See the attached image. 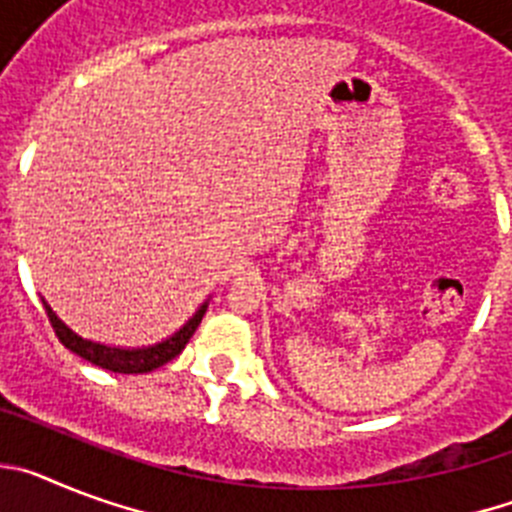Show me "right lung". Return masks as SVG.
<instances>
[{
    "instance_id": "obj_1",
    "label": "right lung",
    "mask_w": 512,
    "mask_h": 512,
    "mask_svg": "<svg viewBox=\"0 0 512 512\" xmlns=\"http://www.w3.org/2000/svg\"><path fill=\"white\" fill-rule=\"evenodd\" d=\"M43 307L45 312H48V320H51L58 341H61L63 346L69 348V351H74L76 356H81V359L92 361L94 366H102V369L115 374H146V372H153V369H158V366H164L166 361L176 359V356L184 351V346L189 343V338L194 336V330H197V325L202 323V318H205V312H207V302H202L200 310L194 312L192 318H189L182 328L176 330L174 336L156 343V346L120 348V346H104V343H94V341H87V338L76 336L74 330L58 318L56 312L51 310V305H48L45 300H43Z\"/></svg>"
}]
</instances>
